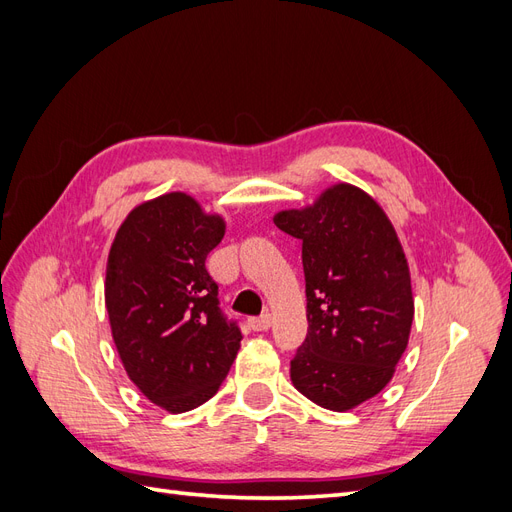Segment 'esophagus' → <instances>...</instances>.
<instances>
[{
    "instance_id": "esophagus-1",
    "label": "esophagus",
    "mask_w": 512,
    "mask_h": 512,
    "mask_svg": "<svg viewBox=\"0 0 512 512\" xmlns=\"http://www.w3.org/2000/svg\"><path fill=\"white\" fill-rule=\"evenodd\" d=\"M247 322H250V327L254 331H267L271 324H273V318H271V314H262L258 318H250Z\"/></svg>"
}]
</instances>
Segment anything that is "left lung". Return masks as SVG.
<instances>
[{"mask_svg": "<svg viewBox=\"0 0 512 512\" xmlns=\"http://www.w3.org/2000/svg\"><path fill=\"white\" fill-rule=\"evenodd\" d=\"M275 226L303 241L307 335L290 361L294 389L344 412L393 378L414 318L408 262L371 196L348 183Z\"/></svg>", "mask_w": 512, "mask_h": 512, "instance_id": "left-lung-1", "label": "left lung"}]
</instances>
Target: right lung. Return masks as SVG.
<instances>
[{"instance_id": "add662e5", "label": "right lung", "mask_w": 512, "mask_h": 512, "mask_svg": "<svg viewBox=\"0 0 512 512\" xmlns=\"http://www.w3.org/2000/svg\"><path fill=\"white\" fill-rule=\"evenodd\" d=\"M224 237L220 215L170 192L138 205L117 230L104 299L119 359L160 408H198L222 386L241 346L205 260Z\"/></svg>"}]
</instances>
